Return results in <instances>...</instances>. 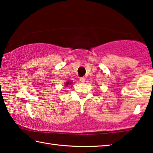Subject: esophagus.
I'll return each instance as SVG.
<instances>
[{
    "label": "esophagus",
    "instance_id": "34e87169",
    "mask_svg": "<svg viewBox=\"0 0 153 153\" xmlns=\"http://www.w3.org/2000/svg\"><path fill=\"white\" fill-rule=\"evenodd\" d=\"M80 81H81V83H84V82L85 81V77H81V78H80Z\"/></svg>",
    "mask_w": 153,
    "mask_h": 153
}]
</instances>
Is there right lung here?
Segmentation results:
<instances>
[{
	"instance_id": "add662e5",
	"label": "right lung",
	"mask_w": 153,
	"mask_h": 153,
	"mask_svg": "<svg viewBox=\"0 0 153 153\" xmlns=\"http://www.w3.org/2000/svg\"><path fill=\"white\" fill-rule=\"evenodd\" d=\"M71 84H72V81H68L65 83V86H68V85H71Z\"/></svg>"
}]
</instances>
